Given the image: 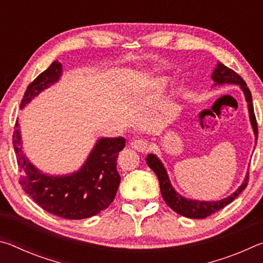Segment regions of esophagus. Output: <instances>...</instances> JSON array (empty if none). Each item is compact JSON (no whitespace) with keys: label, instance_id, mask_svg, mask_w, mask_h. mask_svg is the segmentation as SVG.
Returning <instances> with one entry per match:
<instances>
[{"label":"esophagus","instance_id":"esophagus-1","mask_svg":"<svg viewBox=\"0 0 263 263\" xmlns=\"http://www.w3.org/2000/svg\"><path fill=\"white\" fill-rule=\"evenodd\" d=\"M130 146L138 152H145L148 147V142L144 139H136L130 142Z\"/></svg>","mask_w":263,"mask_h":263}]
</instances>
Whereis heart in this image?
I'll return each mask as SVG.
<instances>
[{
	"label": "heart",
	"mask_w": 263,
	"mask_h": 263,
	"mask_svg": "<svg viewBox=\"0 0 263 263\" xmlns=\"http://www.w3.org/2000/svg\"><path fill=\"white\" fill-rule=\"evenodd\" d=\"M167 87V80L164 78H158V79H153L148 81L147 87H146L145 90L149 92L151 96H155V95H160L161 92L164 91V89ZM133 90L136 92L139 91L137 90V88H133Z\"/></svg>",
	"instance_id": "obj_1"
}]
</instances>
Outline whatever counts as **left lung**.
I'll return each mask as SVG.
<instances>
[{"label": "left lung", "instance_id": "left-lung-1", "mask_svg": "<svg viewBox=\"0 0 263 263\" xmlns=\"http://www.w3.org/2000/svg\"><path fill=\"white\" fill-rule=\"evenodd\" d=\"M211 79L213 80V82H215L213 83V86H221V84H237V86H239L240 89L243 91L245 99H246V102H247L249 121H251L253 132H254L255 141H256L257 140V124H256V118L254 115V108H253L252 94H251V90H249L247 87L246 82H245L242 78L235 73L234 70L226 67L225 65H222L219 61H218V64L216 65V68L213 70ZM146 162H147L148 167L152 169L158 176L159 183H160V191H161V195L167 205L171 208L172 210H174L175 212L179 213V215L186 218H193V219H203V218H206L208 216L212 215V213L219 211L220 209L229 205L231 202L234 201V199L241 194V191L246 188L248 183V172H247V174L245 176V180L241 183V185H240L233 194H231L226 198H222L220 201H216V202L189 199V198L183 197V196L180 195L174 188H173L171 180H169V176L167 174L166 168H164L161 160H160L157 155L148 154L147 158H146Z\"/></svg>", "mask_w": 263, "mask_h": 263}]
</instances>
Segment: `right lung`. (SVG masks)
<instances>
[{"mask_svg":"<svg viewBox=\"0 0 263 263\" xmlns=\"http://www.w3.org/2000/svg\"><path fill=\"white\" fill-rule=\"evenodd\" d=\"M62 65L53 61L50 67L31 82L21 102V109L35 96L60 80ZM17 163L22 172V188L44 210L66 219H84L100 213L112 203L121 176L117 158L125 147L123 137L101 138L78 172L68 175H48L30 162L22 148L18 121L12 136Z\"/></svg>","mask_w":263,"mask_h":263,"instance_id":"obj_1","label":"right lung"}]
</instances>
